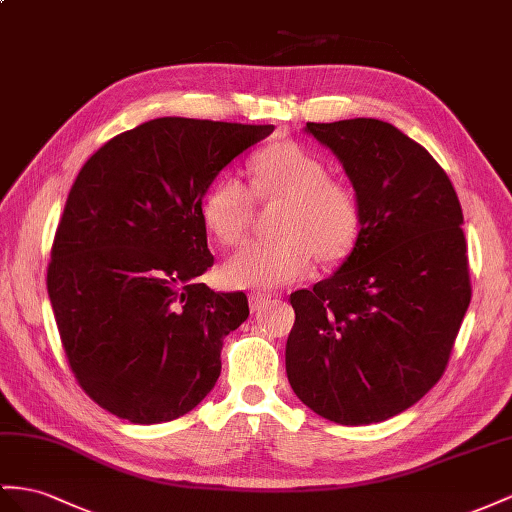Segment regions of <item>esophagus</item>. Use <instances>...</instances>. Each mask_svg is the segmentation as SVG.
<instances>
[{
	"label": "esophagus",
	"mask_w": 512,
	"mask_h": 512,
	"mask_svg": "<svg viewBox=\"0 0 512 512\" xmlns=\"http://www.w3.org/2000/svg\"><path fill=\"white\" fill-rule=\"evenodd\" d=\"M248 303H251V311H261L268 303H272V294L253 292L251 296H248Z\"/></svg>",
	"instance_id": "obj_1"
}]
</instances>
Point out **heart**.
<instances>
[{"label": "heart", "instance_id": "heart-1", "mask_svg": "<svg viewBox=\"0 0 512 512\" xmlns=\"http://www.w3.org/2000/svg\"><path fill=\"white\" fill-rule=\"evenodd\" d=\"M255 201L281 203L274 216L277 238L251 242L227 259L222 281L231 287H279L305 279L316 264L346 259L361 240L363 196L355 183L331 177L318 153L296 140L270 142L248 162V186L220 177L201 201V220L218 244L244 240Z\"/></svg>", "mask_w": 512, "mask_h": 512}]
</instances>
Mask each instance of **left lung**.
<instances>
[{"instance_id": "left-lung-1", "label": "left lung", "mask_w": 512, "mask_h": 512, "mask_svg": "<svg viewBox=\"0 0 512 512\" xmlns=\"http://www.w3.org/2000/svg\"><path fill=\"white\" fill-rule=\"evenodd\" d=\"M363 196L365 225L333 277L290 296L285 370L335 424H376L439 383L471 300L463 209L422 144L378 119L307 123Z\"/></svg>"}]
</instances>
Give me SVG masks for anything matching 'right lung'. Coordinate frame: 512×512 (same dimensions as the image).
Masks as SVG:
<instances>
[{
  "instance_id": "obj_1",
  "label": "right lung",
  "mask_w": 512,
  "mask_h": 512,
  "mask_svg": "<svg viewBox=\"0 0 512 512\" xmlns=\"http://www.w3.org/2000/svg\"><path fill=\"white\" fill-rule=\"evenodd\" d=\"M274 125L164 116L88 157L64 205L47 292L64 355L90 400L134 424L192 411L220 376L244 292H214L201 201Z\"/></svg>"
}]
</instances>
